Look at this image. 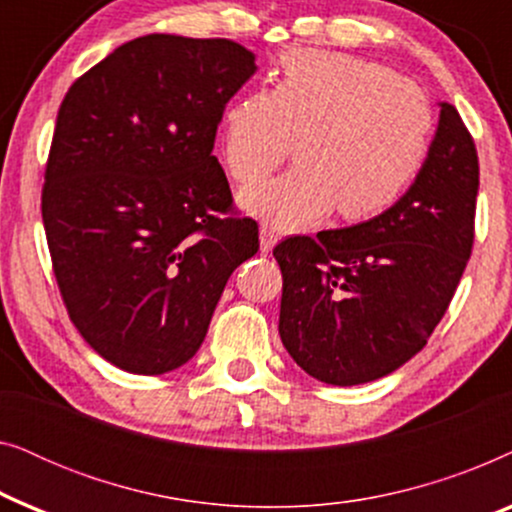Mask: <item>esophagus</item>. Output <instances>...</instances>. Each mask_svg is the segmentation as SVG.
I'll return each instance as SVG.
<instances>
[{"mask_svg": "<svg viewBox=\"0 0 512 512\" xmlns=\"http://www.w3.org/2000/svg\"><path fill=\"white\" fill-rule=\"evenodd\" d=\"M277 242H279V235L275 233V228H270L268 223H263L261 226V251H270Z\"/></svg>", "mask_w": 512, "mask_h": 512, "instance_id": "34e87169", "label": "esophagus"}]
</instances>
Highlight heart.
Wrapping results in <instances>:
<instances>
[{
	"instance_id": "1",
	"label": "heart",
	"mask_w": 512,
	"mask_h": 512,
	"mask_svg": "<svg viewBox=\"0 0 512 512\" xmlns=\"http://www.w3.org/2000/svg\"><path fill=\"white\" fill-rule=\"evenodd\" d=\"M431 132L422 90L377 62L317 48L286 53L272 90L235 97L221 118L237 184L267 176L294 139L299 165L240 195L247 212L289 230L333 207L349 221L384 212L422 170Z\"/></svg>"
}]
</instances>
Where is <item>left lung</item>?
<instances>
[{
	"instance_id": "obj_1",
	"label": "left lung",
	"mask_w": 512,
	"mask_h": 512,
	"mask_svg": "<svg viewBox=\"0 0 512 512\" xmlns=\"http://www.w3.org/2000/svg\"><path fill=\"white\" fill-rule=\"evenodd\" d=\"M478 186L471 132L440 102L429 156L394 207L272 249L284 277L279 335L307 375L354 387L422 352L471 258Z\"/></svg>"
}]
</instances>
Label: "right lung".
Masks as SVG:
<instances>
[{"label": "right lung", "mask_w": 512, "mask_h": 512, "mask_svg": "<svg viewBox=\"0 0 512 512\" xmlns=\"http://www.w3.org/2000/svg\"><path fill=\"white\" fill-rule=\"evenodd\" d=\"M254 72L230 39L146 34L60 104L41 219L69 319L116 368L163 375L193 359L228 277L258 251L212 156Z\"/></svg>", "instance_id": "1"}]
</instances>
